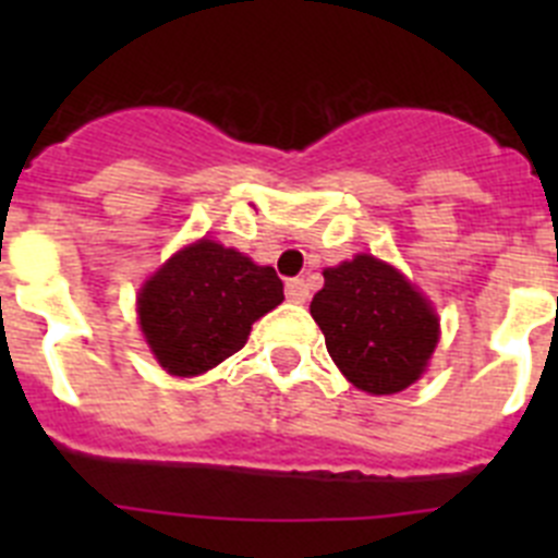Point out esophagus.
Returning a JSON list of instances; mask_svg holds the SVG:
<instances>
[{
    "instance_id": "34e87169",
    "label": "esophagus",
    "mask_w": 558,
    "mask_h": 558,
    "mask_svg": "<svg viewBox=\"0 0 558 558\" xmlns=\"http://www.w3.org/2000/svg\"><path fill=\"white\" fill-rule=\"evenodd\" d=\"M284 295H288L293 304H304L310 299V284L304 279H288L284 284Z\"/></svg>"
}]
</instances>
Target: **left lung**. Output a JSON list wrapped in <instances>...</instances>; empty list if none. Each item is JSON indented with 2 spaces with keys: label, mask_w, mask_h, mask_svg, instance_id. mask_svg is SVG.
I'll return each mask as SVG.
<instances>
[{
  "label": "left lung",
  "mask_w": 558,
  "mask_h": 558,
  "mask_svg": "<svg viewBox=\"0 0 558 558\" xmlns=\"http://www.w3.org/2000/svg\"><path fill=\"white\" fill-rule=\"evenodd\" d=\"M310 315L335 366L368 393H397L416 383L438 343V318L425 295L366 254L324 270Z\"/></svg>",
  "instance_id": "obj_1"
}]
</instances>
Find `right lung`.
<instances>
[{"label":"right lung","instance_id":"add662e5","mask_svg":"<svg viewBox=\"0 0 558 558\" xmlns=\"http://www.w3.org/2000/svg\"><path fill=\"white\" fill-rule=\"evenodd\" d=\"M282 279L234 248L186 245L140 293L150 352L179 377L204 374L245 347L251 324L282 304Z\"/></svg>","mask_w":558,"mask_h":558}]
</instances>
